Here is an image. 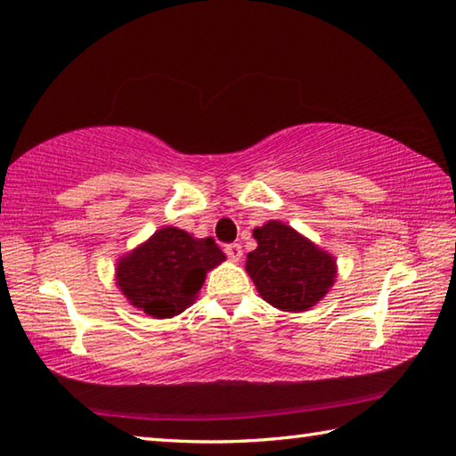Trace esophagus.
I'll use <instances>...</instances> for the list:
<instances>
[{
	"mask_svg": "<svg viewBox=\"0 0 456 456\" xmlns=\"http://www.w3.org/2000/svg\"><path fill=\"white\" fill-rule=\"evenodd\" d=\"M226 256L230 261L236 263L241 259V256H244V249H241L240 244H230V246H226Z\"/></svg>",
	"mask_w": 456,
	"mask_h": 456,
	"instance_id": "1",
	"label": "esophagus"
}]
</instances>
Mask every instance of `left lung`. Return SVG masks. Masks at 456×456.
Masks as SVG:
<instances>
[{
    "label": "left lung",
    "mask_w": 456,
    "mask_h": 456,
    "mask_svg": "<svg viewBox=\"0 0 456 456\" xmlns=\"http://www.w3.org/2000/svg\"><path fill=\"white\" fill-rule=\"evenodd\" d=\"M257 248L248 254L246 271L259 297L282 312H305L328 295L338 277V263L281 220L254 230Z\"/></svg>",
    "instance_id": "8db88e82"
}]
</instances>
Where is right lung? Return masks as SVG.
<instances>
[{"instance_id": "1", "label": "right lung", "mask_w": 456, "mask_h": 456, "mask_svg": "<svg viewBox=\"0 0 456 456\" xmlns=\"http://www.w3.org/2000/svg\"><path fill=\"white\" fill-rule=\"evenodd\" d=\"M224 259L212 238L164 226L117 259L115 281L130 306L158 320L174 318L193 305L207 273Z\"/></svg>"}]
</instances>
